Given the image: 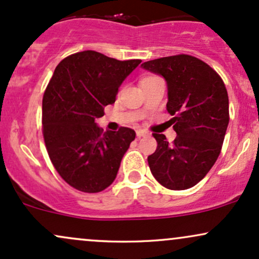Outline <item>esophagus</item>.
<instances>
[{"label":"esophagus","mask_w":259,"mask_h":259,"mask_svg":"<svg viewBox=\"0 0 259 259\" xmlns=\"http://www.w3.org/2000/svg\"><path fill=\"white\" fill-rule=\"evenodd\" d=\"M147 135H148V134L145 133V132H142V130H138V132H136V136H138V139L145 138V136H147Z\"/></svg>","instance_id":"1"}]
</instances>
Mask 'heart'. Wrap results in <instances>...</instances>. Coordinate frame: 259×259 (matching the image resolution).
I'll return each instance as SVG.
<instances>
[{
  "mask_svg": "<svg viewBox=\"0 0 259 259\" xmlns=\"http://www.w3.org/2000/svg\"><path fill=\"white\" fill-rule=\"evenodd\" d=\"M147 78H154V76H146V78H144V79H147ZM142 79V80H144Z\"/></svg>",
  "mask_w": 259,
  "mask_h": 259,
  "instance_id": "b5f03b06",
  "label": "heart"
}]
</instances>
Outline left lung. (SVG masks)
I'll return each instance as SVG.
<instances>
[{"label": "left lung", "instance_id": "left-lung-1", "mask_svg": "<svg viewBox=\"0 0 259 259\" xmlns=\"http://www.w3.org/2000/svg\"><path fill=\"white\" fill-rule=\"evenodd\" d=\"M167 81V111L177 133L173 142L153 134L156 152L148 156L151 173L170 190L195 186L214 165L229 124V97L218 73L189 55L163 57L141 64Z\"/></svg>", "mask_w": 259, "mask_h": 259}]
</instances>
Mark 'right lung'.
<instances>
[{
  "mask_svg": "<svg viewBox=\"0 0 259 259\" xmlns=\"http://www.w3.org/2000/svg\"><path fill=\"white\" fill-rule=\"evenodd\" d=\"M141 63L96 51L74 53L56 67L42 99V133L53 167L82 192H100L114 181L136 134L106 132L95 123L114 103L121 82Z\"/></svg>",
  "mask_w": 259,
  "mask_h": 259,
  "instance_id": "add662e5",
  "label": "right lung"
}]
</instances>
